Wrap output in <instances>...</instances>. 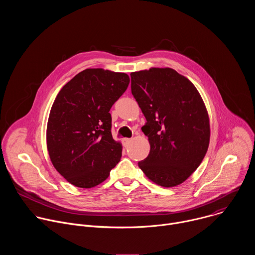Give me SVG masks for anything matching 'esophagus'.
I'll use <instances>...</instances> for the list:
<instances>
[{
  "label": "esophagus",
  "instance_id": "obj_1",
  "mask_svg": "<svg viewBox=\"0 0 255 255\" xmlns=\"http://www.w3.org/2000/svg\"><path fill=\"white\" fill-rule=\"evenodd\" d=\"M122 142H123V145H124V146H125V147H127L128 145H129V143L131 142V139H130V138H123V139H122Z\"/></svg>",
  "mask_w": 255,
  "mask_h": 255
}]
</instances>
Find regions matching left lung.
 Wrapping results in <instances>:
<instances>
[{
	"instance_id": "left-lung-1",
	"label": "left lung",
	"mask_w": 255,
	"mask_h": 255,
	"mask_svg": "<svg viewBox=\"0 0 255 255\" xmlns=\"http://www.w3.org/2000/svg\"><path fill=\"white\" fill-rule=\"evenodd\" d=\"M131 92L146 119L150 152L139 167L153 183L180 185L199 167L210 142V122L196 87L172 68L132 72Z\"/></svg>"
}]
</instances>
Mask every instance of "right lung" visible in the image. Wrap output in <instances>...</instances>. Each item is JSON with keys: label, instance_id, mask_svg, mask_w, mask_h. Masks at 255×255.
<instances>
[{"label": "right lung", "instance_id": "right-lung-1", "mask_svg": "<svg viewBox=\"0 0 255 255\" xmlns=\"http://www.w3.org/2000/svg\"><path fill=\"white\" fill-rule=\"evenodd\" d=\"M129 83L123 72L88 68L56 96L47 123V149L55 169L71 185L94 188L120 161L122 145L112 137L110 109Z\"/></svg>", "mask_w": 255, "mask_h": 255}]
</instances>
